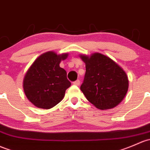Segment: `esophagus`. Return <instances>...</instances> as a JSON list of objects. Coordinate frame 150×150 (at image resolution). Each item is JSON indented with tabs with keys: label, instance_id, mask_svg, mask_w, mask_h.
I'll list each match as a JSON object with an SVG mask.
<instances>
[{
	"label": "esophagus",
	"instance_id": "esophagus-1",
	"mask_svg": "<svg viewBox=\"0 0 150 150\" xmlns=\"http://www.w3.org/2000/svg\"><path fill=\"white\" fill-rule=\"evenodd\" d=\"M80 83V80H75V81L73 82V84L75 85V86H79Z\"/></svg>",
	"mask_w": 150,
	"mask_h": 150
}]
</instances>
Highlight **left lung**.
I'll list each match as a JSON object with an SVG mask.
<instances>
[{
    "instance_id": "left-lung-1",
    "label": "left lung",
    "mask_w": 150,
    "mask_h": 150,
    "mask_svg": "<svg viewBox=\"0 0 150 150\" xmlns=\"http://www.w3.org/2000/svg\"><path fill=\"white\" fill-rule=\"evenodd\" d=\"M86 63V74L80 90L98 109L113 108L122 101L129 88L126 72L111 58L95 53L80 55Z\"/></svg>"
}]
</instances>
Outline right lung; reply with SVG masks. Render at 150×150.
Here are the masks:
<instances>
[{"instance_id": "1", "label": "right lung", "mask_w": 150, "mask_h": 150, "mask_svg": "<svg viewBox=\"0 0 150 150\" xmlns=\"http://www.w3.org/2000/svg\"><path fill=\"white\" fill-rule=\"evenodd\" d=\"M68 54L57 55L48 52L39 56L26 73L23 86L29 101L41 108L49 109L59 103L71 86L67 72L59 67Z\"/></svg>"}]
</instances>
